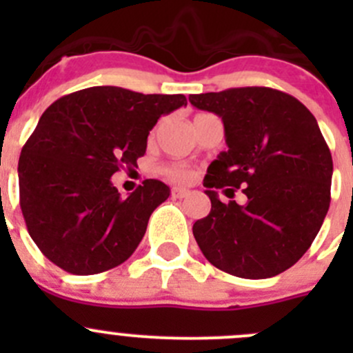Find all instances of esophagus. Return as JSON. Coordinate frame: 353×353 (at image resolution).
<instances>
[{"instance_id": "1", "label": "esophagus", "mask_w": 353, "mask_h": 353, "mask_svg": "<svg viewBox=\"0 0 353 353\" xmlns=\"http://www.w3.org/2000/svg\"><path fill=\"white\" fill-rule=\"evenodd\" d=\"M190 191L188 190H184V188H172V196L174 198H179V199H183V198H188L190 196Z\"/></svg>"}]
</instances>
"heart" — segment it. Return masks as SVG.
Listing matches in <instances>:
<instances>
[{
  "label": "heart",
  "mask_w": 353,
  "mask_h": 353,
  "mask_svg": "<svg viewBox=\"0 0 353 353\" xmlns=\"http://www.w3.org/2000/svg\"><path fill=\"white\" fill-rule=\"evenodd\" d=\"M162 172L169 177L174 183H188L193 177V172H191L190 167L183 165V163H169L162 169Z\"/></svg>",
  "instance_id": "1"
}]
</instances>
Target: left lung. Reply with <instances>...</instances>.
I'll use <instances>...</instances> for the list:
<instances>
[{"mask_svg": "<svg viewBox=\"0 0 353 353\" xmlns=\"http://www.w3.org/2000/svg\"><path fill=\"white\" fill-rule=\"evenodd\" d=\"M222 117L229 150L203 179L212 210L193 225L205 258L241 279H270L302 258L331 201L333 160L318 121L302 102L270 87L190 95ZM243 189L244 205L222 203L216 189Z\"/></svg>", "mask_w": 353, "mask_h": 353, "instance_id": "1", "label": "left lung"}]
</instances>
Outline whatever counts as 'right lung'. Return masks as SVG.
<instances>
[{"mask_svg":"<svg viewBox=\"0 0 353 353\" xmlns=\"http://www.w3.org/2000/svg\"><path fill=\"white\" fill-rule=\"evenodd\" d=\"M186 104L183 94L92 87L44 110L22 148L19 184L27 230L49 261L95 275L133 254L170 190L145 179L123 198L110 177L138 167L159 117Z\"/></svg>","mask_w":353,"mask_h":353,"instance_id":"obj_1","label":"right lung"}]
</instances>
